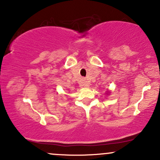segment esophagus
<instances>
[{
  "mask_svg": "<svg viewBox=\"0 0 160 160\" xmlns=\"http://www.w3.org/2000/svg\"><path fill=\"white\" fill-rule=\"evenodd\" d=\"M83 87H85V88H87V87H89V83H87V81H83Z\"/></svg>",
  "mask_w": 160,
  "mask_h": 160,
  "instance_id": "1",
  "label": "esophagus"
}]
</instances>
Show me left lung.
Here are the masks:
<instances>
[{
    "label": "left lung",
    "instance_id": "1",
    "mask_svg": "<svg viewBox=\"0 0 160 160\" xmlns=\"http://www.w3.org/2000/svg\"><path fill=\"white\" fill-rule=\"evenodd\" d=\"M111 93V92H110V90H107V93H106V94H107V96H108V95H110V94Z\"/></svg>",
    "mask_w": 160,
    "mask_h": 160
}]
</instances>
